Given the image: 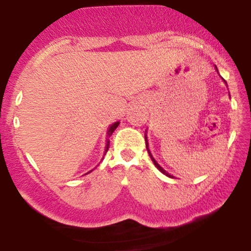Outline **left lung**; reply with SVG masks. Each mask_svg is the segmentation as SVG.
<instances>
[{
    "label": "left lung",
    "instance_id": "obj_1",
    "mask_svg": "<svg viewBox=\"0 0 251 251\" xmlns=\"http://www.w3.org/2000/svg\"><path fill=\"white\" fill-rule=\"evenodd\" d=\"M145 142H146V149H148V152H149V154H150V157H151V159H152V162H153V164H154V165L155 166H157V169L158 170H159V171L160 172H163V174L164 175H166V176H169V177H171V176H170L169 174H168V172H166L165 171V170H163L162 168H160V166H159V164H158L157 162H155V160H154V158L153 157H152V154H151V152H150V150H149V143H148V138H146V134H145Z\"/></svg>",
    "mask_w": 251,
    "mask_h": 251
}]
</instances>
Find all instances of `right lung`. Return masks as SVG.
Returning <instances> with one entry per match:
<instances>
[{
    "label": "right lung",
    "instance_id": "right-lung-1",
    "mask_svg": "<svg viewBox=\"0 0 251 251\" xmlns=\"http://www.w3.org/2000/svg\"><path fill=\"white\" fill-rule=\"evenodd\" d=\"M118 125H119V122L114 123L113 125L109 126V128H108V131H107V135H108V137H111L112 133H113V132H114V129H116V128L118 127ZM108 148H109V140H107V144H106V150H105L106 152L108 151Z\"/></svg>",
    "mask_w": 251,
    "mask_h": 251
}]
</instances>
